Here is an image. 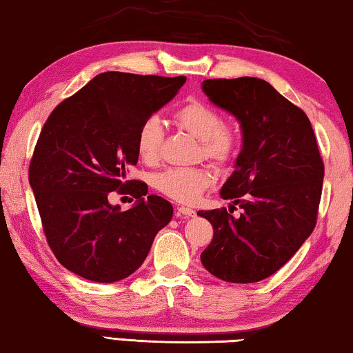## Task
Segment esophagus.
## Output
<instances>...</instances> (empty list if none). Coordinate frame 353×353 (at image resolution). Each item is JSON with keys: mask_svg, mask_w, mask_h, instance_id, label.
Segmentation results:
<instances>
[{"mask_svg": "<svg viewBox=\"0 0 353 353\" xmlns=\"http://www.w3.org/2000/svg\"><path fill=\"white\" fill-rule=\"evenodd\" d=\"M196 212L191 209V207H185V205H181V207H178L176 209V215H183V216H192L194 215Z\"/></svg>", "mask_w": 353, "mask_h": 353, "instance_id": "esophagus-1", "label": "esophagus"}]
</instances>
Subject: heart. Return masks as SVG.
I'll return each instance as SVG.
<instances>
[{"mask_svg":"<svg viewBox=\"0 0 353 353\" xmlns=\"http://www.w3.org/2000/svg\"><path fill=\"white\" fill-rule=\"evenodd\" d=\"M178 128L201 141V156L215 165L225 167L238 154L241 132L238 125L223 122V117L214 105L192 99L172 114ZM163 143V125L157 117H149L139 125L137 133L138 156L146 163H156L161 157ZM215 175L209 167L167 168L154 178V186L163 196L181 202L194 204L214 185Z\"/></svg>","mask_w":353,"mask_h":353,"instance_id":"1","label":"heart"}]
</instances>
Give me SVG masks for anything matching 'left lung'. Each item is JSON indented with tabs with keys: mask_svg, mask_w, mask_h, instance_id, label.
I'll return each instance as SVG.
<instances>
[{
	"mask_svg": "<svg viewBox=\"0 0 353 353\" xmlns=\"http://www.w3.org/2000/svg\"><path fill=\"white\" fill-rule=\"evenodd\" d=\"M202 91L239 120L243 149L220 196L233 201L199 210L214 226L201 262L228 283H257L276 273L316 225L325 163L305 112L254 77L202 81ZM236 206L239 217L230 215Z\"/></svg>",
	"mask_w": 353,
	"mask_h": 353,
	"instance_id": "1",
	"label": "left lung"
}]
</instances>
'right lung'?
Wrapping results in <instances>:
<instances>
[{
    "mask_svg": "<svg viewBox=\"0 0 353 353\" xmlns=\"http://www.w3.org/2000/svg\"><path fill=\"white\" fill-rule=\"evenodd\" d=\"M186 77L104 72L56 105L33 151L28 181L48 245L72 273L114 283L141 267L156 234L172 220L161 196L148 201L146 183L127 180L137 165V133L165 105ZM112 190L132 194L137 206H110Z\"/></svg>",
    "mask_w": 353,
    "mask_h": 353,
    "instance_id": "obj_1",
    "label": "right lung"
}]
</instances>
